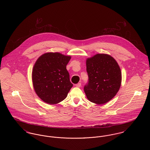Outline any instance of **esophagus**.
I'll use <instances>...</instances> for the list:
<instances>
[{
	"mask_svg": "<svg viewBox=\"0 0 150 150\" xmlns=\"http://www.w3.org/2000/svg\"><path fill=\"white\" fill-rule=\"evenodd\" d=\"M81 83H78V84H76V87H78V88H79V87H80V86H81Z\"/></svg>",
	"mask_w": 150,
	"mask_h": 150,
	"instance_id": "obj_1",
	"label": "esophagus"
}]
</instances>
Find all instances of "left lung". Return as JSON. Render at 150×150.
Here are the masks:
<instances>
[{"mask_svg":"<svg viewBox=\"0 0 150 150\" xmlns=\"http://www.w3.org/2000/svg\"><path fill=\"white\" fill-rule=\"evenodd\" d=\"M88 83L84 87L86 97L91 102L102 105L113 98L121 86V73L113 57L97 54L86 62Z\"/></svg>","mask_w":150,"mask_h":150,"instance_id":"8db88e82","label":"left lung"}]
</instances>
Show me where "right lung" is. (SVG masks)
<instances>
[{"label":"right lung","mask_w":150,"mask_h":150,"mask_svg":"<svg viewBox=\"0 0 150 150\" xmlns=\"http://www.w3.org/2000/svg\"><path fill=\"white\" fill-rule=\"evenodd\" d=\"M70 56L59 53H47L34 66L32 79L36 93L47 103L56 104L64 100L73 84L66 65Z\"/></svg>","instance_id":"1"}]
</instances>
